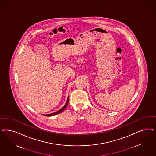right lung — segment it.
I'll use <instances>...</instances> for the list:
<instances>
[{
  "label": "right lung",
  "mask_w": 156,
  "mask_h": 156,
  "mask_svg": "<svg viewBox=\"0 0 156 156\" xmlns=\"http://www.w3.org/2000/svg\"><path fill=\"white\" fill-rule=\"evenodd\" d=\"M69 96H68V99H67V101H66V105H64V106L62 108H61L60 110L57 111H56L55 112H53V113H51V114H42V115H43L46 116H51L55 115H57V114H59V113H61V112H62L63 111L66 109V107L68 106V102H69Z\"/></svg>",
  "instance_id": "1"
}]
</instances>
